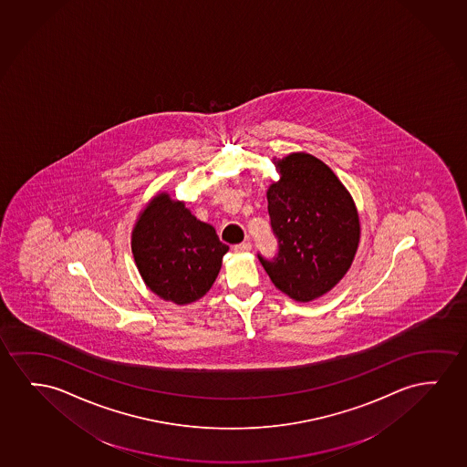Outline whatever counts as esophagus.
Returning <instances> with one entry per match:
<instances>
[{
    "label": "esophagus",
    "instance_id": "1",
    "mask_svg": "<svg viewBox=\"0 0 467 467\" xmlns=\"http://www.w3.org/2000/svg\"><path fill=\"white\" fill-rule=\"evenodd\" d=\"M234 250L237 253H248V251H251V244L250 242H244V244H235Z\"/></svg>",
    "mask_w": 467,
    "mask_h": 467
}]
</instances>
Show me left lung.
I'll return each mask as SVG.
<instances>
[{"label":"left lung","instance_id":"left-lung-1","mask_svg":"<svg viewBox=\"0 0 467 467\" xmlns=\"http://www.w3.org/2000/svg\"><path fill=\"white\" fill-rule=\"evenodd\" d=\"M280 181L267 191L276 254L257 253L276 288L307 303L348 272L360 240L354 200L327 164L309 153L276 161Z\"/></svg>","mask_w":467,"mask_h":467}]
</instances>
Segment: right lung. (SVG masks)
Masks as SVG:
<instances>
[{
    "label": "right lung",
    "mask_w": 467,
    "mask_h": 467,
    "mask_svg": "<svg viewBox=\"0 0 467 467\" xmlns=\"http://www.w3.org/2000/svg\"><path fill=\"white\" fill-rule=\"evenodd\" d=\"M227 251L213 225L164 193L151 200L132 232V254L147 286L176 304L210 291Z\"/></svg>",
    "instance_id": "add662e5"
}]
</instances>
